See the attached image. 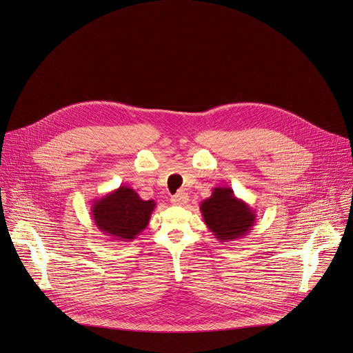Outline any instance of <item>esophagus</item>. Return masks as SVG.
Returning <instances> with one entry per match:
<instances>
[{"label": "esophagus", "mask_w": 353, "mask_h": 353, "mask_svg": "<svg viewBox=\"0 0 353 353\" xmlns=\"http://www.w3.org/2000/svg\"><path fill=\"white\" fill-rule=\"evenodd\" d=\"M170 202L176 206H184L188 202V195L184 191H179L176 195L170 198Z\"/></svg>", "instance_id": "esophagus-1"}]
</instances>
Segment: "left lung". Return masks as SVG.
I'll use <instances>...</instances> for the list:
<instances>
[{
  "instance_id": "8db88e82",
  "label": "left lung",
  "mask_w": 353,
  "mask_h": 353,
  "mask_svg": "<svg viewBox=\"0 0 353 353\" xmlns=\"http://www.w3.org/2000/svg\"><path fill=\"white\" fill-rule=\"evenodd\" d=\"M201 213L205 224L220 242L243 238L256 224V212L236 198L230 187H216L212 195L202 201Z\"/></svg>"
}]
</instances>
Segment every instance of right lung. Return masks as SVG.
<instances>
[{
    "label": "right lung",
    "mask_w": 353,
    "mask_h": 353,
    "mask_svg": "<svg viewBox=\"0 0 353 353\" xmlns=\"http://www.w3.org/2000/svg\"><path fill=\"white\" fill-rule=\"evenodd\" d=\"M155 206L154 201H144L133 188L121 185L93 201L90 214L104 235L118 242H130L147 228Z\"/></svg>",
    "instance_id": "1"
}]
</instances>
